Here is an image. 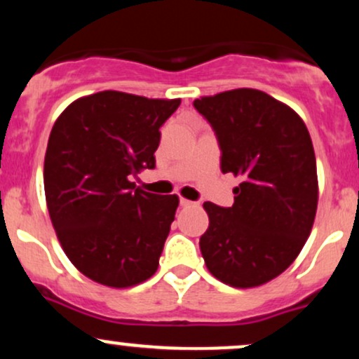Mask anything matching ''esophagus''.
I'll return each mask as SVG.
<instances>
[{
    "mask_svg": "<svg viewBox=\"0 0 359 359\" xmlns=\"http://www.w3.org/2000/svg\"><path fill=\"white\" fill-rule=\"evenodd\" d=\"M194 203L192 201H187V199H184V197H180V205H182V208H191Z\"/></svg>",
    "mask_w": 359,
    "mask_h": 359,
    "instance_id": "1",
    "label": "esophagus"
}]
</instances>
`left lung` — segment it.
<instances>
[{"label": "left lung", "mask_w": 359, "mask_h": 359, "mask_svg": "<svg viewBox=\"0 0 359 359\" xmlns=\"http://www.w3.org/2000/svg\"><path fill=\"white\" fill-rule=\"evenodd\" d=\"M216 133L222 174L240 177L234 204L204 203L205 266L231 287L278 277L306 245L317 209L316 155L307 126L288 106L257 89L194 101Z\"/></svg>", "instance_id": "8db88e82"}]
</instances>
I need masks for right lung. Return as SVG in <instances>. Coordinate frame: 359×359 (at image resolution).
I'll return each instance as SVG.
<instances>
[{"mask_svg": "<svg viewBox=\"0 0 359 359\" xmlns=\"http://www.w3.org/2000/svg\"><path fill=\"white\" fill-rule=\"evenodd\" d=\"M180 100L102 90L57 118L43 165L48 214L67 258L102 285L125 288L158 269L179 197L130 182L155 168L160 126Z\"/></svg>", "mask_w": 359, "mask_h": 359, "instance_id": "1", "label": "right lung"}]
</instances>
